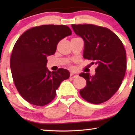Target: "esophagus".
Returning a JSON list of instances; mask_svg holds the SVG:
<instances>
[{
	"instance_id": "obj_1",
	"label": "esophagus",
	"mask_w": 135,
	"mask_h": 135,
	"mask_svg": "<svg viewBox=\"0 0 135 135\" xmlns=\"http://www.w3.org/2000/svg\"><path fill=\"white\" fill-rule=\"evenodd\" d=\"M77 76H78V75H77V74L74 73H71V75H70V77H71V78H72V79L75 78V77H77Z\"/></svg>"
}]
</instances>
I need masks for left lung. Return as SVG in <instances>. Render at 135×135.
Returning <instances> with one entry per match:
<instances>
[{
	"label": "left lung",
	"instance_id": "8db88e82",
	"mask_svg": "<svg viewBox=\"0 0 135 135\" xmlns=\"http://www.w3.org/2000/svg\"><path fill=\"white\" fill-rule=\"evenodd\" d=\"M84 40L83 57L97 66L95 75L82 73L86 81L80 90L83 98L93 104L109 99L119 90L126 71V51L120 38L108 28L93 25H72Z\"/></svg>",
	"mask_w": 135,
	"mask_h": 135
}]
</instances>
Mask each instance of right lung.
<instances>
[{"mask_svg":"<svg viewBox=\"0 0 135 135\" xmlns=\"http://www.w3.org/2000/svg\"><path fill=\"white\" fill-rule=\"evenodd\" d=\"M65 25H42L26 31L13 49L10 68L13 81L26 101L36 106H45L56 96L61 83L70 76L67 69L50 72L47 56L54 55L58 42L71 36Z\"/></svg>","mask_w":135,"mask_h":135,"instance_id":"obj_1","label":"right lung"}]
</instances>
